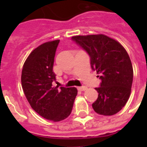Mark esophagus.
<instances>
[{"label":"esophagus","mask_w":147,"mask_h":147,"mask_svg":"<svg viewBox=\"0 0 147 147\" xmlns=\"http://www.w3.org/2000/svg\"><path fill=\"white\" fill-rule=\"evenodd\" d=\"M86 89H87V87H85V86H82V87H78V91H81V92L85 91Z\"/></svg>","instance_id":"esophagus-1"}]
</instances>
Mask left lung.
<instances>
[{"instance_id": "8db88e82", "label": "left lung", "mask_w": 147, "mask_h": 147, "mask_svg": "<svg viewBox=\"0 0 147 147\" xmlns=\"http://www.w3.org/2000/svg\"><path fill=\"white\" fill-rule=\"evenodd\" d=\"M71 40L87 52L92 70L101 80L95 88L98 97L92 104L94 111L105 116L117 114L131 92L134 71L128 53L120 42L103 34L75 36Z\"/></svg>"}]
</instances>
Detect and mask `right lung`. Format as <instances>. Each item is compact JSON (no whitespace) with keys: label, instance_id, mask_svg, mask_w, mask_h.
<instances>
[{"label":"right lung","instance_id":"1","mask_svg":"<svg viewBox=\"0 0 147 147\" xmlns=\"http://www.w3.org/2000/svg\"><path fill=\"white\" fill-rule=\"evenodd\" d=\"M59 40L40 45L29 55L22 69L21 84L31 107L54 122L70 115L78 91L76 88L53 87V63Z\"/></svg>","mask_w":147,"mask_h":147}]
</instances>
